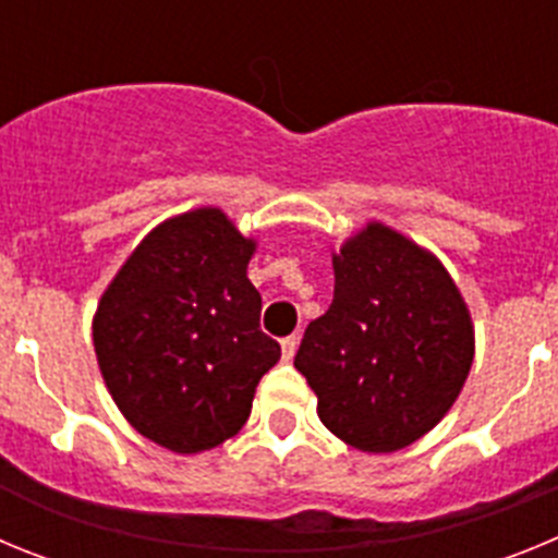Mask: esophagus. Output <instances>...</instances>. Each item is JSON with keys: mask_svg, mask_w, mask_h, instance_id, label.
<instances>
[{"mask_svg": "<svg viewBox=\"0 0 558 558\" xmlns=\"http://www.w3.org/2000/svg\"><path fill=\"white\" fill-rule=\"evenodd\" d=\"M295 347H299V338H295V335H288V338H282V357L293 360Z\"/></svg>", "mask_w": 558, "mask_h": 558, "instance_id": "1", "label": "esophagus"}]
</instances>
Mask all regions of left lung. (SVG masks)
I'll return each mask as SVG.
<instances>
[{"label": "left lung", "instance_id": "left-lung-1", "mask_svg": "<svg viewBox=\"0 0 558 558\" xmlns=\"http://www.w3.org/2000/svg\"><path fill=\"white\" fill-rule=\"evenodd\" d=\"M335 295L293 366L340 441L393 452L445 418L461 393L475 329L456 282L430 251L383 223L332 256Z\"/></svg>", "mask_w": 558, "mask_h": 558}]
</instances>
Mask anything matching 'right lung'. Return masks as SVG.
Returning a JSON list of instances; mask_svg holds the SVG:
<instances>
[{
    "label": "right lung",
    "mask_w": 558,
    "mask_h": 558,
    "mask_svg": "<svg viewBox=\"0 0 558 558\" xmlns=\"http://www.w3.org/2000/svg\"><path fill=\"white\" fill-rule=\"evenodd\" d=\"M254 248L220 209L184 211L156 226L102 293V379L122 416L167 450L190 456L234 436L282 357L259 329Z\"/></svg>",
    "instance_id": "right-lung-1"
}]
</instances>
